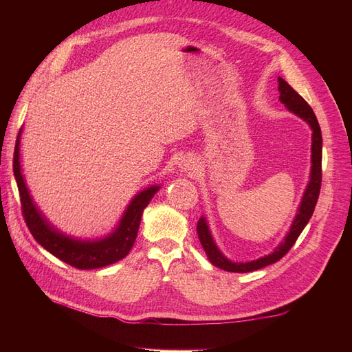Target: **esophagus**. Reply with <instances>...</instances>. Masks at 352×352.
<instances>
[{
  "mask_svg": "<svg viewBox=\"0 0 352 352\" xmlns=\"http://www.w3.org/2000/svg\"><path fill=\"white\" fill-rule=\"evenodd\" d=\"M179 167H180V170H182V172L186 173V175H194V173H197V170H198L197 162H195V160H192V158L184 160V162L179 164Z\"/></svg>",
  "mask_w": 352,
  "mask_h": 352,
  "instance_id": "esophagus-1",
  "label": "esophagus"
}]
</instances>
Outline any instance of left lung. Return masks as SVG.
<instances>
[{
	"mask_svg": "<svg viewBox=\"0 0 352 352\" xmlns=\"http://www.w3.org/2000/svg\"><path fill=\"white\" fill-rule=\"evenodd\" d=\"M279 82V101L285 105V107L294 113L295 116L302 119L311 129V168H310V180H308L307 188L302 194L300 206H298L295 219L292 220V225L289 228V232L286 233L283 241L276 247L270 254L264 255L257 260L252 261H232L229 260L225 254L220 251L217 243L214 242V238L211 235V230L208 226V221L206 216H201L197 225V232L199 242L204 248L210 263L216 267L233 272V273H248L265 267L276 261H279L283 255L289 251L294 243L296 242L298 236L301 235V232L307 226V223L310 221L313 211L316 208L318 194H320L322 186V131L318 126L317 117L307 101L298 94L289 83L283 80L282 78H278Z\"/></svg>",
	"mask_w": 352,
	"mask_h": 352,
	"instance_id": "1",
	"label": "left lung"
}]
</instances>
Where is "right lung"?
<instances>
[{"label":"right lung","mask_w":352,"mask_h":352,"mask_svg":"<svg viewBox=\"0 0 352 352\" xmlns=\"http://www.w3.org/2000/svg\"><path fill=\"white\" fill-rule=\"evenodd\" d=\"M22 132L23 127L17 135L13 170L20 201H22L23 217L32 236L35 238L42 248H45L54 257L80 270L101 269L124 258L132 250L138 236L142 212L160 190V185H151L142 189L141 192H138L127 204L114 229L109 232L107 235L94 239L70 236L52 225L30 195V190L22 173V164H20V140H22Z\"/></svg>","instance_id":"right-lung-1"}]
</instances>
